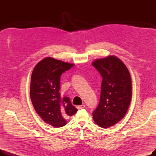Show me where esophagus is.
<instances>
[{"label":"esophagus","mask_w":156,"mask_h":156,"mask_svg":"<svg viewBox=\"0 0 156 156\" xmlns=\"http://www.w3.org/2000/svg\"><path fill=\"white\" fill-rule=\"evenodd\" d=\"M85 108V105H80V106H78L77 108L78 109H83Z\"/></svg>","instance_id":"esophagus-1"}]
</instances>
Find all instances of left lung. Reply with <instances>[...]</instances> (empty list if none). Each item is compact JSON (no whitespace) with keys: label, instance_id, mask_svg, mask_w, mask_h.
Wrapping results in <instances>:
<instances>
[{"label":"left lung","instance_id":"8db88e82","mask_svg":"<svg viewBox=\"0 0 156 156\" xmlns=\"http://www.w3.org/2000/svg\"><path fill=\"white\" fill-rule=\"evenodd\" d=\"M92 65L102 77L100 101L93 118L97 125L108 128L126 114L132 99V79L126 65L115 55L95 59Z\"/></svg>","mask_w":156,"mask_h":156}]
</instances>
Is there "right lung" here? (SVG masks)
<instances>
[{
    "label": "right lung",
    "mask_w": 156,
    "mask_h": 156,
    "mask_svg": "<svg viewBox=\"0 0 156 156\" xmlns=\"http://www.w3.org/2000/svg\"><path fill=\"white\" fill-rule=\"evenodd\" d=\"M73 66L48 57L35 66L31 74L30 94L33 105L45 122L55 128L65 126L66 119L78 111L69 98L62 97L59 93L62 73Z\"/></svg>",
    "instance_id": "1"
}]
</instances>
